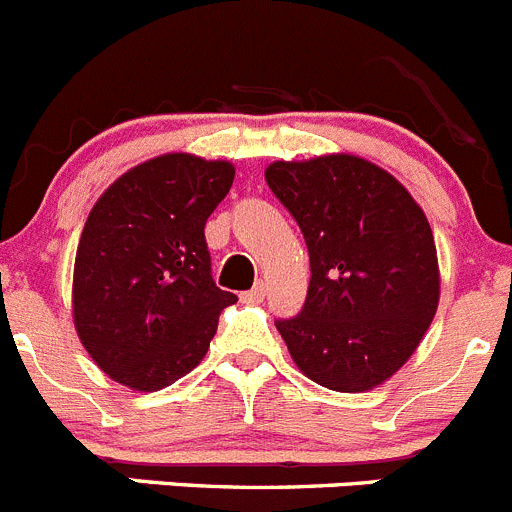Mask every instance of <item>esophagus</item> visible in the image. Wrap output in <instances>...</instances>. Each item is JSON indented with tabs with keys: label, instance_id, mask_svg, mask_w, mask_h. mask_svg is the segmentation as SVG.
Here are the masks:
<instances>
[{
	"label": "esophagus",
	"instance_id": "esophagus-1",
	"mask_svg": "<svg viewBox=\"0 0 512 512\" xmlns=\"http://www.w3.org/2000/svg\"><path fill=\"white\" fill-rule=\"evenodd\" d=\"M264 297H266V284H264V281H259V284H256V287L251 289V292H243L241 294L243 302H248V304L264 302Z\"/></svg>",
	"mask_w": 512,
	"mask_h": 512
}]
</instances>
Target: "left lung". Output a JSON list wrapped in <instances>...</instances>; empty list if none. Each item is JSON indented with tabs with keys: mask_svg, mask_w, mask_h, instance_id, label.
Wrapping results in <instances>:
<instances>
[{
	"mask_svg": "<svg viewBox=\"0 0 512 512\" xmlns=\"http://www.w3.org/2000/svg\"><path fill=\"white\" fill-rule=\"evenodd\" d=\"M266 182L307 241V302L276 330L309 381L381 386L419 348L439 304L434 233L411 192L355 154L271 162Z\"/></svg>",
	"mask_w": 512,
	"mask_h": 512,
	"instance_id": "left-lung-1",
	"label": "left lung"
}]
</instances>
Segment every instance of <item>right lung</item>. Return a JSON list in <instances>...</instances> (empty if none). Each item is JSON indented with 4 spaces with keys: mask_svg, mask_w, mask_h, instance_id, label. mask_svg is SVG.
Returning a JSON list of instances; mask_svg holds the SVG:
<instances>
[{
    "mask_svg": "<svg viewBox=\"0 0 512 512\" xmlns=\"http://www.w3.org/2000/svg\"><path fill=\"white\" fill-rule=\"evenodd\" d=\"M225 159L172 152L131 167L96 200L73 269V322L103 373L159 391L205 358L236 294L215 287L205 220L233 185Z\"/></svg>",
    "mask_w": 512,
    "mask_h": 512,
    "instance_id": "add662e5",
    "label": "right lung"
}]
</instances>
